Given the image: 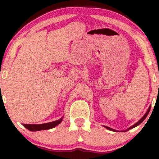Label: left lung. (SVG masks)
Wrapping results in <instances>:
<instances>
[{
	"mask_svg": "<svg viewBox=\"0 0 159 159\" xmlns=\"http://www.w3.org/2000/svg\"><path fill=\"white\" fill-rule=\"evenodd\" d=\"M149 111H150V107H149L148 111H147V113H146V114H145V115H144V116H143V117H142V118H141V119H140V120H139V121H138V123H137L136 124H134V125H132V126H131L130 128H129V129H127V130H129V129H133V128L136 127V126H137V125H139V124H140V123H142V122H143V120H145V118H146V117H147V115H148V114H149ZM106 128H107V129H109V130H111V131H115V130H114V129H111V128H109V127H106ZM125 132H126V131H125Z\"/></svg>",
	"mask_w": 159,
	"mask_h": 159,
	"instance_id": "1",
	"label": "left lung"
}]
</instances>
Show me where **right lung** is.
I'll list each match as a JSON object with an SVG mask.
<instances>
[{
  "mask_svg": "<svg viewBox=\"0 0 159 159\" xmlns=\"http://www.w3.org/2000/svg\"><path fill=\"white\" fill-rule=\"evenodd\" d=\"M63 120V118L61 119L56 120V121L51 122V123H44V124H39V125H36V124H23V126L25 127L28 130L32 131V132H36V131L40 130H47V129H52V128L55 127L58 124H60Z\"/></svg>",
  "mask_w": 159,
  "mask_h": 159,
  "instance_id": "right-lung-1",
  "label": "right lung"
}]
</instances>
